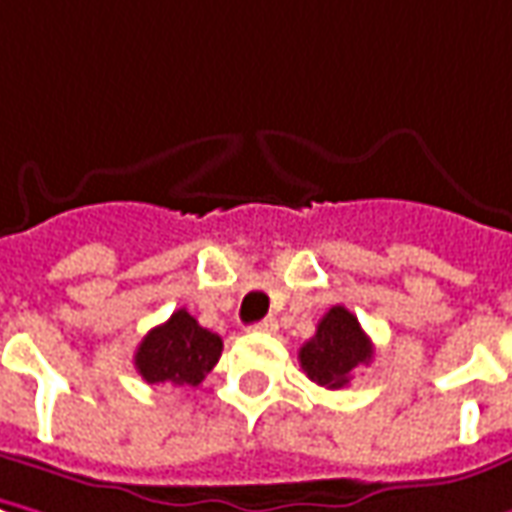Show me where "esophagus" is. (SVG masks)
<instances>
[{"instance_id": "esophagus-1", "label": "esophagus", "mask_w": 512, "mask_h": 512, "mask_svg": "<svg viewBox=\"0 0 512 512\" xmlns=\"http://www.w3.org/2000/svg\"><path fill=\"white\" fill-rule=\"evenodd\" d=\"M252 330H257V333H274V330H277V319H274V316H266V319L255 322Z\"/></svg>"}]
</instances>
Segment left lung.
<instances>
[{
    "instance_id": "obj_1",
    "label": "left lung",
    "mask_w": 512,
    "mask_h": 512,
    "mask_svg": "<svg viewBox=\"0 0 512 512\" xmlns=\"http://www.w3.org/2000/svg\"><path fill=\"white\" fill-rule=\"evenodd\" d=\"M373 342L361 330L358 319L344 305H333L319 319L314 339L300 347L305 375L325 389H342L361 364H370Z\"/></svg>"
}]
</instances>
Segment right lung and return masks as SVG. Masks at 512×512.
Returning a JSON list of instances; mask_svg holds the SVG:
<instances>
[{
  "label": "right lung",
  "mask_w": 512,
  "mask_h": 512,
  "mask_svg": "<svg viewBox=\"0 0 512 512\" xmlns=\"http://www.w3.org/2000/svg\"><path fill=\"white\" fill-rule=\"evenodd\" d=\"M224 342L218 333L201 328L187 308L173 311L168 322L148 330L134 353V367L148 384L198 387L218 364Z\"/></svg>",
  "instance_id": "add662e5"
}]
</instances>
